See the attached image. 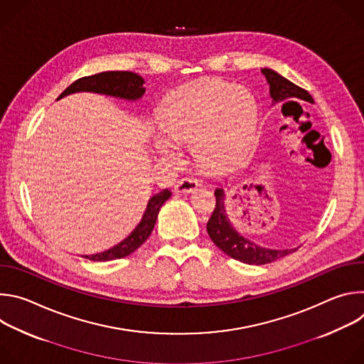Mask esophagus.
Here are the masks:
<instances>
[{"instance_id": "34e87169", "label": "esophagus", "mask_w": 364, "mask_h": 364, "mask_svg": "<svg viewBox=\"0 0 364 364\" xmlns=\"http://www.w3.org/2000/svg\"><path fill=\"white\" fill-rule=\"evenodd\" d=\"M200 186V181L194 177H186V178H181L177 184H176V191L177 193H191L194 191L197 187Z\"/></svg>"}]
</instances>
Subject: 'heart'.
<instances>
[{
	"instance_id": "1",
	"label": "heart",
	"mask_w": 364,
	"mask_h": 364,
	"mask_svg": "<svg viewBox=\"0 0 364 364\" xmlns=\"http://www.w3.org/2000/svg\"><path fill=\"white\" fill-rule=\"evenodd\" d=\"M259 124L255 95L243 86L205 80L176 90L159 114L163 135L173 142H193L196 161L209 171L237 164L250 149ZM157 149L174 160L177 152L164 139Z\"/></svg>"
}]
</instances>
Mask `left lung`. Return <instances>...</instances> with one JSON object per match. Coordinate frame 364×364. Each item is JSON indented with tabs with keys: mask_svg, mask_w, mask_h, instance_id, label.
<instances>
[{
	"mask_svg": "<svg viewBox=\"0 0 364 364\" xmlns=\"http://www.w3.org/2000/svg\"><path fill=\"white\" fill-rule=\"evenodd\" d=\"M261 72L267 77V82L269 85L272 105L288 99H298V100L314 103L313 96H311L305 89L294 85L292 82L281 76L278 72L268 68L261 69ZM215 196H216V207L209 222H207V233H209L215 245L220 250H223L228 256L247 265H265L298 249V247L269 249V247L259 246L252 240H249L247 237L242 236L236 230V228L230 223V219L228 216L225 190L222 187H218L215 190Z\"/></svg>",
	"mask_w": 364,
	"mask_h": 364,
	"instance_id": "left-lung-1",
	"label": "left lung"
}]
</instances>
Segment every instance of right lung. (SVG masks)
Listing matches in <instances>:
<instances>
[{"instance_id": "right-lung-1", "label": "right lung", "mask_w": 364, "mask_h": 364, "mask_svg": "<svg viewBox=\"0 0 364 364\" xmlns=\"http://www.w3.org/2000/svg\"><path fill=\"white\" fill-rule=\"evenodd\" d=\"M144 83L145 80L139 75L132 72H102L97 75L77 79L69 87H66L65 92H62L58 100L77 92H93V93L108 95V96H114L125 100H138L145 93ZM170 197H171V191L168 188H164L163 191L154 194L148 200L146 209L142 215L141 222L129 233L128 237H125L118 245L112 246L105 252L95 253V255H83V257L93 262H107V261H114V259H121L131 255L149 237L154 229V225L157 222V216L161 205Z\"/></svg>"}]
</instances>
